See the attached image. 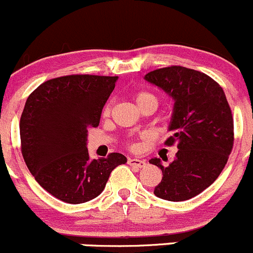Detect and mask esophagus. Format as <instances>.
I'll return each mask as SVG.
<instances>
[{
    "label": "esophagus",
    "instance_id": "1",
    "mask_svg": "<svg viewBox=\"0 0 253 253\" xmlns=\"http://www.w3.org/2000/svg\"><path fill=\"white\" fill-rule=\"evenodd\" d=\"M127 163H129V166L135 167V168H145L146 167V161L137 160V158H129Z\"/></svg>",
    "mask_w": 253,
    "mask_h": 253
}]
</instances>
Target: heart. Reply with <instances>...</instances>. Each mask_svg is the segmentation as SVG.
<instances>
[{
	"instance_id": "obj_1",
	"label": "heart",
	"mask_w": 253,
	"mask_h": 253,
	"mask_svg": "<svg viewBox=\"0 0 253 253\" xmlns=\"http://www.w3.org/2000/svg\"><path fill=\"white\" fill-rule=\"evenodd\" d=\"M134 100L139 108L147 105V103H153V105L157 106V97L153 93L148 92V91H139V92H136L134 95ZM109 111H111V107H109V105H106L105 108H103V114H108Z\"/></svg>"
}]
</instances>
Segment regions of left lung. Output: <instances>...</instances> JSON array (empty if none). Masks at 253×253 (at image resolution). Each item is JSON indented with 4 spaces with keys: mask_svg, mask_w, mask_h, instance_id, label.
Here are the masks:
<instances>
[{
    "mask_svg": "<svg viewBox=\"0 0 253 253\" xmlns=\"http://www.w3.org/2000/svg\"><path fill=\"white\" fill-rule=\"evenodd\" d=\"M145 80L174 100L166 145L178 147L168 167L160 158L150 160L163 173L153 192L174 202L192 199L214 183L233 150L234 121L225 93L208 75L180 66L153 70Z\"/></svg>",
    "mask_w": 253,
    "mask_h": 253,
    "instance_id": "obj_1",
    "label": "left lung"
}]
</instances>
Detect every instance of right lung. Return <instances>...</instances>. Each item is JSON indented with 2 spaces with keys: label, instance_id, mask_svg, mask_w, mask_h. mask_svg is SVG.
Returning a JSON list of instances; mask_svg holds the SVG:
<instances>
[{
  "label": "right lung",
  "instance_id": "right-lung-1",
  "mask_svg": "<svg viewBox=\"0 0 253 253\" xmlns=\"http://www.w3.org/2000/svg\"><path fill=\"white\" fill-rule=\"evenodd\" d=\"M118 77L67 75L33 91L20 117L22 155L35 180L67 204H84L105 189L109 174L126 163L122 153L90 160L88 127L101 113Z\"/></svg>",
  "mask_w": 253,
  "mask_h": 253
}]
</instances>
